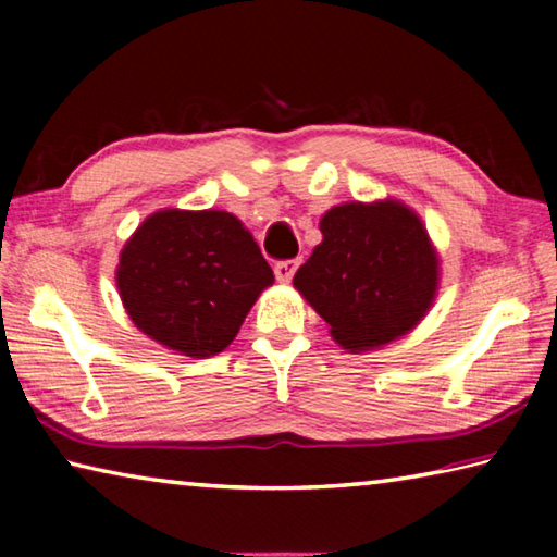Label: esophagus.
<instances>
[{"label": "esophagus", "instance_id": "esophagus-1", "mask_svg": "<svg viewBox=\"0 0 557 557\" xmlns=\"http://www.w3.org/2000/svg\"><path fill=\"white\" fill-rule=\"evenodd\" d=\"M297 265H299V260H280V262H275V277L287 285L292 275H295Z\"/></svg>", "mask_w": 557, "mask_h": 557}]
</instances>
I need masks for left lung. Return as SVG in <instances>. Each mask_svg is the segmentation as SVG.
Segmentation results:
<instances>
[{
    "label": "left lung",
    "mask_w": 557,
    "mask_h": 557,
    "mask_svg": "<svg viewBox=\"0 0 557 557\" xmlns=\"http://www.w3.org/2000/svg\"><path fill=\"white\" fill-rule=\"evenodd\" d=\"M324 240L297 270L295 287L348 351L393 342L435 299L437 258L418 215L398 201L326 211Z\"/></svg>",
    "instance_id": "1"
}]
</instances>
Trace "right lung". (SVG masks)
<instances>
[{
  "label": "right lung",
  "mask_w": 557,
  "mask_h": 557,
  "mask_svg": "<svg viewBox=\"0 0 557 557\" xmlns=\"http://www.w3.org/2000/svg\"><path fill=\"white\" fill-rule=\"evenodd\" d=\"M272 268L258 243L225 211H159L120 256L117 289L137 329L184 356L228 346Z\"/></svg>",
  "instance_id": "obj_1"
}]
</instances>
